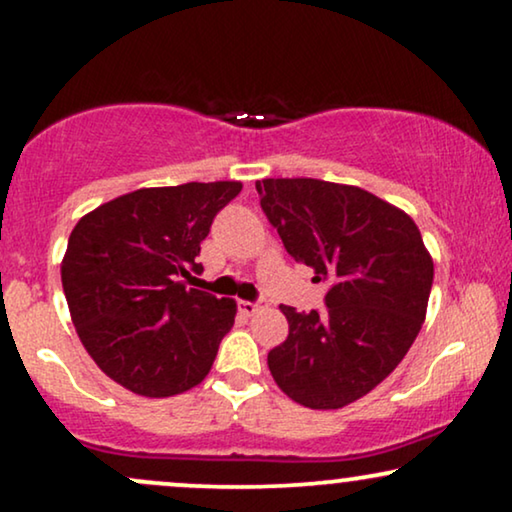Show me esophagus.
I'll return each mask as SVG.
<instances>
[{
	"instance_id": "esophagus-1",
	"label": "esophagus",
	"mask_w": 512,
	"mask_h": 512,
	"mask_svg": "<svg viewBox=\"0 0 512 512\" xmlns=\"http://www.w3.org/2000/svg\"><path fill=\"white\" fill-rule=\"evenodd\" d=\"M263 307L265 305L261 303V300H254V303H251V300H242V303H240V310L247 314V317H254V314L261 312Z\"/></svg>"
}]
</instances>
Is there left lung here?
Listing matches in <instances>:
<instances>
[{
    "mask_svg": "<svg viewBox=\"0 0 512 512\" xmlns=\"http://www.w3.org/2000/svg\"><path fill=\"white\" fill-rule=\"evenodd\" d=\"M261 207L298 263L328 279L324 312L282 305L289 338L270 349L277 387L312 410L373 391L424 324L433 261L403 209L359 186L321 179L256 181Z\"/></svg>",
    "mask_w": 512,
    "mask_h": 512,
    "instance_id": "1",
    "label": "left lung"
}]
</instances>
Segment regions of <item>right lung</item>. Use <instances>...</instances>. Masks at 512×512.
Listing matches in <instances>:
<instances>
[{"label": "right lung", "instance_id": "right-lung-1", "mask_svg": "<svg viewBox=\"0 0 512 512\" xmlns=\"http://www.w3.org/2000/svg\"><path fill=\"white\" fill-rule=\"evenodd\" d=\"M240 191V181L139 188L93 209L69 235L60 272L76 333L132 394H181L212 370L237 305L188 284L214 216Z\"/></svg>", "mask_w": 512, "mask_h": 512}]
</instances>
